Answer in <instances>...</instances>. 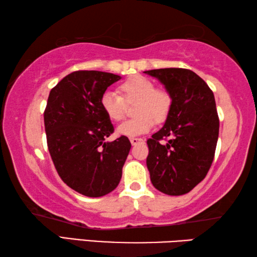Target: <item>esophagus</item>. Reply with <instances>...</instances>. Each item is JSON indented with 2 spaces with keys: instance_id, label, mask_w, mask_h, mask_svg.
<instances>
[{
  "instance_id": "esophagus-1",
  "label": "esophagus",
  "mask_w": 257,
  "mask_h": 257,
  "mask_svg": "<svg viewBox=\"0 0 257 257\" xmlns=\"http://www.w3.org/2000/svg\"><path fill=\"white\" fill-rule=\"evenodd\" d=\"M143 142H144V141H143L142 138H135V137L130 138V143H132V145H133V146L137 145V144H139V143H143Z\"/></svg>"
}]
</instances>
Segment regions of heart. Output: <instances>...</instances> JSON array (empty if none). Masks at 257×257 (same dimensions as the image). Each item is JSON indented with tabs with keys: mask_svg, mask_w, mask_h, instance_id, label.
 <instances>
[{
	"mask_svg": "<svg viewBox=\"0 0 257 257\" xmlns=\"http://www.w3.org/2000/svg\"><path fill=\"white\" fill-rule=\"evenodd\" d=\"M119 94L105 92L101 96V107L112 121H121L127 105L133 104L132 119L121 123L116 133L121 136L135 137L149 133L154 125L168 119L172 107V95L165 87H156L155 82L143 76H134L121 82Z\"/></svg>",
	"mask_w": 257,
	"mask_h": 257,
	"instance_id": "heart-1",
	"label": "heart"
}]
</instances>
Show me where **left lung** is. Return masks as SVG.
<instances>
[{
	"mask_svg": "<svg viewBox=\"0 0 257 257\" xmlns=\"http://www.w3.org/2000/svg\"><path fill=\"white\" fill-rule=\"evenodd\" d=\"M145 73L158 78L173 98L162 129L147 139V169L156 189L179 196L206 177L214 159L220 125L214 95L189 69H154Z\"/></svg>",
	"mask_w": 257,
	"mask_h": 257,
	"instance_id": "1",
	"label": "left lung"
}]
</instances>
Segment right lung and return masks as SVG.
Segmentation results:
<instances>
[{"label": "right lung", "mask_w": 257, "mask_h": 257, "mask_svg": "<svg viewBox=\"0 0 257 257\" xmlns=\"http://www.w3.org/2000/svg\"><path fill=\"white\" fill-rule=\"evenodd\" d=\"M120 76L96 70L69 73L51 89L44 111L47 147L64 184L87 197H101L119 185L129 154L128 137L114 132L101 96Z\"/></svg>", "instance_id": "obj_1"}]
</instances>
